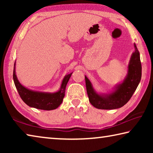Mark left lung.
I'll use <instances>...</instances> for the list:
<instances>
[{
  "label": "left lung",
  "instance_id": "obj_1",
  "mask_svg": "<svg viewBox=\"0 0 153 153\" xmlns=\"http://www.w3.org/2000/svg\"><path fill=\"white\" fill-rule=\"evenodd\" d=\"M135 51L131 56L128 65V73L122 84L109 94L100 95L93 89L91 82L85 76L87 94L89 101L94 107L99 109H115L128 102L138 87L142 76V65L140 53L134 44Z\"/></svg>",
  "mask_w": 153,
  "mask_h": 153
}]
</instances>
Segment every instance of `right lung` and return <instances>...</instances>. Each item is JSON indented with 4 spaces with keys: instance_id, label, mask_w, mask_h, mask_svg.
<instances>
[{
    "instance_id": "right-lung-1",
    "label": "right lung",
    "mask_w": 153,
    "mask_h": 153,
    "mask_svg": "<svg viewBox=\"0 0 153 153\" xmlns=\"http://www.w3.org/2000/svg\"><path fill=\"white\" fill-rule=\"evenodd\" d=\"M72 73L64 77L62 82L60 90L55 93L40 92L32 91L23 86L17 79L15 74V63L13 69V80L15 87L18 91L20 97L25 104L38 109L50 111L57 108L60 105L65 97L66 85L68 82Z\"/></svg>"
}]
</instances>
